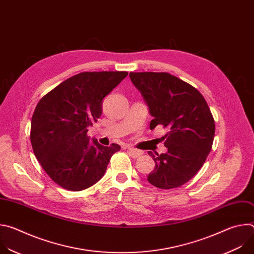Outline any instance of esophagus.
<instances>
[{
  "mask_svg": "<svg viewBox=\"0 0 254 254\" xmlns=\"http://www.w3.org/2000/svg\"><path fill=\"white\" fill-rule=\"evenodd\" d=\"M127 152H128V154L132 157V158H138L139 156H141L142 155V152H140V151H138V150H135V149H133V148H128L127 149Z\"/></svg>",
  "mask_w": 254,
  "mask_h": 254,
  "instance_id": "1",
  "label": "esophagus"
}]
</instances>
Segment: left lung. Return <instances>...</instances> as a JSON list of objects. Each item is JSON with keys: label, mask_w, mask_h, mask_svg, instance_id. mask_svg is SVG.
<instances>
[{"label": "left lung", "mask_w": 254, "mask_h": 254, "mask_svg": "<svg viewBox=\"0 0 254 254\" xmlns=\"http://www.w3.org/2000/svg\"><path fill=\"white\" fill-rule=\"evenodd\" d=\"M153 117L150 128H168L163 136L166 154L152 156L156 167L148 181L157 188L173 189L191 180L211 151L215 123L203 95L189 83L166 72H130Z\"/></svg>", "instance_id": "left-lung-1"}]
</instances>
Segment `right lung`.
Here are the masks:
<instances>
[{
  "mask_svg": "<svg viewBox=\"0 0 254 254\" xmlns=\"http://www.w3.org/2000/svg\"><path fill=\"white\" fill-rule=\"evenodd\" d=\"M127 75L126 71L82 72L40 99L31 122V143L38 162L56 184L81 191L103 177L117 143L103 147L87 136L102 114V100Z\"/></svg>",
  "mask_w": 254,
  "mask_h": 254,
  "instance_id": "1",
  "label": "right lung"
}]
</instances>
